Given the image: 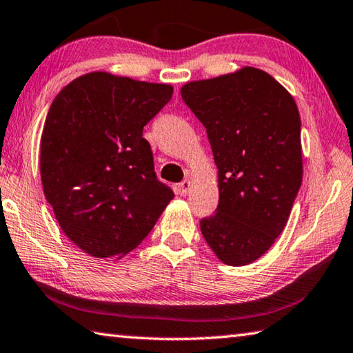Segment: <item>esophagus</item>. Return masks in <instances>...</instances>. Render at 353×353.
<instances>
[{
  "label": "esophagus",
  "instance_id": "1",
  "mask_svg": "<svg viewBox=\"0 0 353 353\" xmlns=\"http://www.w3.org/2000/svg\"><path fill=\"white\" fill-rule=\"evenodd\" d=\"M190 188H192V182H190L188 179H185V181H182L181 183H179V193H181L182 196H185V194H188Z\"/></svg>",
  "mask_w": 353,
  "mask_h": 353
}]
</instances>
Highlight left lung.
Masks as SVG:
<instances>
[{
  "label": "left lung",
  "instance_id": "left-lung-1",
  "mask_svg": "<svg viewBox=\"0 0 353 353\" xmlns=\"http://www.w3.org/2000/svg\"><path fill=\"white\" fill-rule=\"evenodd\" d=\"M181 96L205 127L218 168L220 199L201 232L221 262L251 264L281 234L301 185L297 105L254 67L190 81Z\"/></svg>",
  "mask_w": 353,
  "mask_h": 353
}]
</instances>
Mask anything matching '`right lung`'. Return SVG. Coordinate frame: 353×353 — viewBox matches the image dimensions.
Here are the masks:
<instances>
[{"mask_svg":"<svg viewBox=\"0 0 353 353\" xmlns=\"http://www.w3.org/2000/svg\"><path fill=\"white\" fill-rule=\"evenodd\" d=\"M172 86L91 72L50 106L41 138V179L56 220L94 257L137 248L174 198L157 179L143 128Z\"/></svg>","mask_w":353,"mask_h":353,"instance_id":"1","label":"right lung"}]
</instances>
